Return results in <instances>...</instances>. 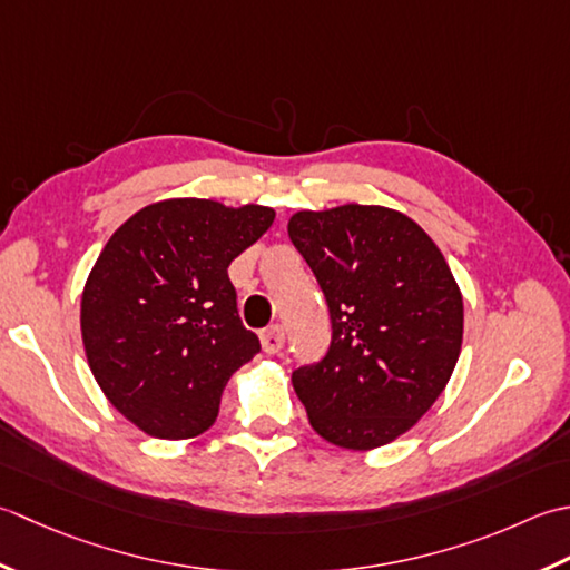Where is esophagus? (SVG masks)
<instances>
[{"label": "esophagus", "mask_w": 570, "mask_h": 570, "mask_svg": "<svg viewBox=\"0 0 570 570\" xmlns=\"http://www.w3.org/2000/svg\"><path fill=\"white\" fill-rule=\"evenodd\" d=\"M261 344H263L265 354H277L285 344V330L281 327V324H273V327L263 330L261 332Z\"/></svg>", "instance_id": "obj_1"}]
</instances>
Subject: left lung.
Returning <instances> with one entry per match:
<instances>
[{
    "label": "left lung",
    "mask_w": 570,
    "mask_h": 570,
    "mask_svg": "<svg viewBox=\"0 0 570 570\" xmlns=\"http://www.w3.org/2000/svg\"><path fill=\"white\" fill-rule=\"evenodd\" d=\"M289 240L327 299L332 342L293 371L315 431L371 450L411 431L450 381L462 346V295L443 253L393 208L299 212Z\"/></svg>",
    "instance_id": "left-lung-1"
}]
</instances>
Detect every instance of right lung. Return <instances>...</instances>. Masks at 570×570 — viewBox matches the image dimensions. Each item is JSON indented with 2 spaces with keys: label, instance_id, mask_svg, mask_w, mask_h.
Returning <instances> with one entry per match:
<instances>
[{
  "label": "right lung",
  "instance_id": "add662e5",
  "mask_svg": "<svg viewBox=\"0 0 570 570\" xmlns=\"http://www.w3.org/2000/svg\"><path fill=\"white\" fill-rule=\"evenodd\" d=\"M273 218L268 206L167 199L127 218L98 255L80 299L86 356L139 431L202 435L228 379L261 352L238 317L228 265Z\"/></svg>",
  "mask_w": 570,
  "mask_h": 570
}]
</instances>
